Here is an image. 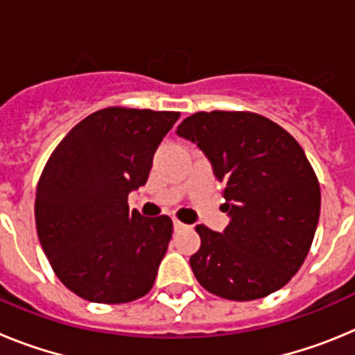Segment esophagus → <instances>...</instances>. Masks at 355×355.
Masks as SVG:
<instances>
[{
	"mask_svg": "<svg viewBox=\"0 0 355 355\" xmlns=\"http://www.w3.org/2000/svg\"><path fill=\"white\" fill-rule=\"evenodd\" d=\"M184 227H187V225H184L183 222L175 220V218H174V231H181V229H184Z\"/></svg>",
	"mask_w": 355,
	"mask_h": 355,
	"instance_id": "obj_1",
	"label": "esophagus"
}]
</instances>
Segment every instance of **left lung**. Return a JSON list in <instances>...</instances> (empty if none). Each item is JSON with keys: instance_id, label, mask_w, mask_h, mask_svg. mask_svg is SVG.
<instances>
[{"instance_id": "left-lung-1", "label": "left lung", "mask_w": 355, "mask_h": 355, "mask_svg": "<svg viewBox=\"0 0 355 355\" xmlns=\"http://www.w3.org/2000/svg\"><path fill=\"white\" fill-rule=\"evenodd\" d=\"M175 133L197 144L224 184V233L197 225L193 275L209 293L256 300L302 266L320 216V184L286 130L252 112H197Z\"/></svg>"}]
</instances>
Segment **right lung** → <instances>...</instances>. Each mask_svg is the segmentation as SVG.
Here are the masks:
<instances>
[{
	"instance_id": "obj_1",
	"label": "right lung",
	"mask_w": 355,
	"mask_h": 355,
	"mask_svg": "<svg viewBox=\"0 0 355 355\" xmlns=\"http://www.w3.org/2000/svg\"><path fill=\"white\" fill-rule=\"evenodd\" d=\"M180 112L110 108L78 122L49 156L35 193L40 245L78 297L124 304L149 293L172 238L167 215L131 211Z\"/></svg>"
}]
</instances>
